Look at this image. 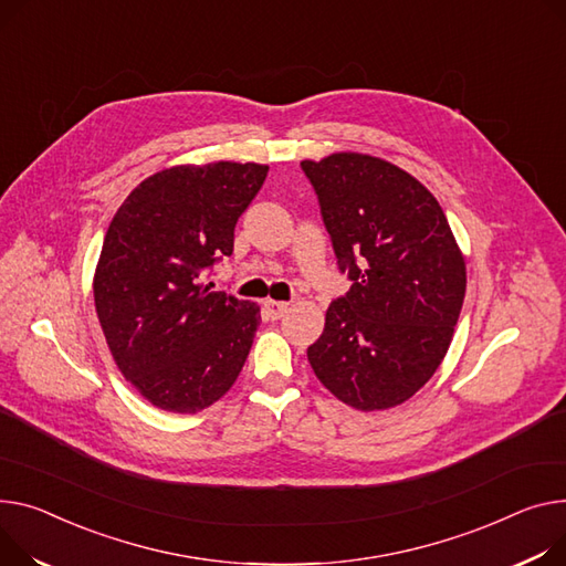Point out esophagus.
<instances>
[{
	"label": "esophagus",
	"instance_id": "1",
	"mask_svg": "<svg viewBox=\"0 0 566 566\" xmlns=\"http://www.w3.org/2000/svg\"><path fill=\"white\" fill-rule=\"evenodd\" d=\"M263 307H266V314H269L273 321L282 318V316L289 312V305H286V303H277V300H266V303H263Z\"/></svg>",
	"mask_w": 566,
	"mask_h": 566
}]
</instances>
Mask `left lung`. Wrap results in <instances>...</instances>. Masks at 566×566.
Returning a JSON list of instances; mask_svg holds the SVG:
<instances>
[{
    "label": "left lung",
    "instance_id": "obj_1",
    "mask_svg": "<svg viewBox=\"0 0 566 566\" xmlns=\"http://www.w3.org/2000/svg\"><path fill=\"white\" fill-rule=\"evenodd\" d=\"M300 166L338 271L353 280L327 307L307 359L342 402L396 407L432 378L453 342L467 293L462 250L437 198L398 166L357 153Z\"/></svg>",
    "mask_w": 566,
    "mask_h": 566
}]
</instances>
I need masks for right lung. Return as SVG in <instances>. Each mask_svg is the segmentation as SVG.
Here are the masks:
<instances>
[{
    "mask_svg": "<svg viewBox=\"0 0 566 566\" xmlns=\"http://www.w3.org/2000/svg\"><path fill=\"white\" fill-rule=\"evenodd\" d=\"M269 166L216 161L143 179L113 216L93 293L108 350L159 409L196 413L230 391L259 307L202 275L234 250V228Z\"/></svg>",
    "mask_w": 566,
    "mask_h": 566,
    "instance_id": "obj_1",
    "label": "right lung"
}]
</instances>
